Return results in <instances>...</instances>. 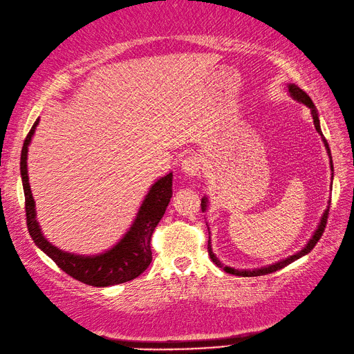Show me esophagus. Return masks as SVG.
<instances>
[{"label": "esophagus", "mask_w": 354, "mask_h": 354, "mask_svg": "<svg viewBox=\"0 0 354 354\" xmlns=\"http://www.w3.org/2000/svg\"><path fill=\"white\" fill-rule=\"evenodd\" d=\"M200 165H201V160H200L198 156H194V154L186 156L182 160V171L185 172L186 176L194 177L200 172Z\"/></svg>", "instance_id": "1"}]
</instances>
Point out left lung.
<instances>
[{
    "instance_id": "1",
    "label": "left lung",
    "mask_w": 354,
    "mask_h": 354,
    "mask_svg": "<svg viewBox=\"0 0 354 354\" xmlns=\"http://www.w3.org/2000/svg\"><path fill=\"white\" fill-rule=\"evenodd\" d=\"M288 93H290V96H292L295 100H298V102L307 105V106L310 108V110H312V118H313L315 128H316V131H318V133L321 134L322 140H324V145H326V148H327V151H328V156H330V168H331V171H333V162H331V154H330L328 143H327V140H326V137L322 136L321 127H319L318 111H316V108H315V104L312 102V99H310V96L307 95L306 91H302V90L299 88V86H298V85H295V84H288ZM331 178H333V174H331ZM206 207H207V198H206V197H203V198H201V211L205 212V211H206ZM328 211H330V206L326 209V212H324L322 218H321L319 225H318V229L315 230L313 236L310 238V241L306 244V248H304V249L299 250L298 254H295V255H292V257H288V258L283 259V261H278V263H275V264H270V266H268V268L254 269V270H238V269H234V268H229V266H223V264L218 261V258L214 255V252H212V249H211V240L207 241V252H209V257H211V259H212V263H214V264H217L218 268H221V269L225 270V272H227V273H232V275H236V277H261V275H268V273L277 272V270H279V269L286 268L287 264L293 263L295 259H298V258H301V257L307 255L308 252L312 250V249L316 246V243L319 241V238H321V236H322V234H324V229H326L327 218H328Z\"/></svg>"
}]
</instances>
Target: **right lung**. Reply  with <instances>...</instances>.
<instances>
[{
  "label": "right lung",
  "instance_id": "right-lung-1",
  "mask_svg": "<svg viewBox=\"0 0 354 354\" xmlns=\"http://www.w3.org/2000/svg\"><path fill=\"white\" fill-rule=\"evenodd\" d=\"M36 125H38V120L35 122L26 137L19 163L26 197L27 229L36 246L52 258L57 268L62 269L67 275L88 286L106 287L122 284L142 275L149 263L153 261L151 236H153L154 229L162 220L172 197V172L157 180L149 187L133 226L113 249L106 250L105 254L93 257L68 254V252H64L50 244L42 235L38 221H36L35 200L27 176V151Z\"/></svg>",
  "mask_w": 354,
  "mask_h": 354
}]
</instances>
